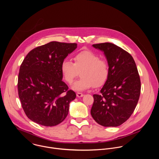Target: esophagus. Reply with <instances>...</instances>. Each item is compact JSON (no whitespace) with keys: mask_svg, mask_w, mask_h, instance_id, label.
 <instances>
[{"mask_svg":"<svg viewBox=\"0 0 159 159\" xmlns=\"http://www.w3.org/2000/svg\"><path fill=\"white\" fill-rule=\"evenodd\" d=\"M77 96L78 98H81V97H83L84 96V94L82 93H77Z\"/></svg>","mask_w":159,"mask_h":159,"instance_id":"34e87169","label":"esophagus"}]
</instances>
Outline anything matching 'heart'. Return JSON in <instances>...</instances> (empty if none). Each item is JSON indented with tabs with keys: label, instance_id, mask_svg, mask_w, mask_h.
<instances>
[{
	"label": "heart",
	"instance_id": "b5f03b06",
	"mask_svg": "<svg viewBox=\"0 0 159 159\" xmlns=\"http://www.w3.org/2000/svg\"><path fill=\"white\" fill-rule=\"evenodd\" d=\"M74 63L65 59L61 64L60 70L66 82L72 84L81 70V77L76 80L72 88L77 91H83L94 85L96 87L102 85L107 80L109 69L107 62L101 59L99 56L89 50H83L74 57Z\"/></svg>",
	"mask_w": 159,
	"mask_h": 159
}]
</instances>
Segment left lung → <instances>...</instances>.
<instances>
[{
	"label": "left lung",
	"mask_w": 159,
	"mask_h": 159,
	"mask_svg": "<svg viewBox=\"0 0 159 159\" xmlns=\"http://www.w3.org/2000/svg\"><path fill=\"white\" fill-rule=\"evenodd\" d=\"M93 47L104 52L109 74L101 94L93 95L90 114L100 125L118 126L131 116L140 98L141 82L137 65L129 53L115 44Z\"/></svg>",
	"instance_id": "obj_1"
}]
</instances>
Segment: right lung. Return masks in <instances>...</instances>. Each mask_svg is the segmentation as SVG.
Masks as SVG:
<instances>
[{"mask_svg": "<svg viewBox=\"0 0 159 159\" xmlns=\"http://www.w3.org/2000/svg\"><path fill=\"white\" fill-rule=\"evenodd\" d=\"M77 47L76 43L52 41L28 53L20 65L18 94L29 119L39 125L53 126L69 113L76 94L62 81V61Z\"/></svg>", "mask_w": 159, "mask_h": 159, "instance_id": "1", "label": "right lung"}]
</instances>
